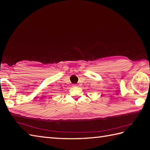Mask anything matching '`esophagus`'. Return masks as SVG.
Masks as SVG:
<instances>
[{
  "mask_svg": "<svg viewBox=\"0 0 150 150\" xmlns=\"http://www.w3.org/2000/svg\"><path fill=\"white\" fill-rule=\"evenodd\" d=\"M72 86H74V87H76V86H78V84H72Z\"/></svg>",
  "mask_w": 150,
  "mask_h": 150,
  "instance_id": "obj_1",
  "label": "esophagus"
}]
</instances>
